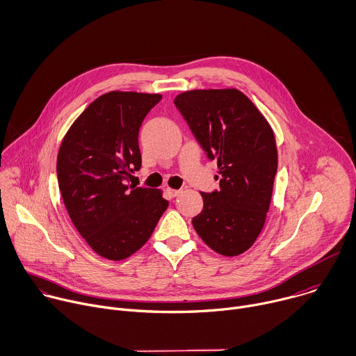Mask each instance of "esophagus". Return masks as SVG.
<instances>
[{"label":"esophagus","mask_w":356,"mask_h":356,"mask_svg":"<svg viewBox=\"0 0 356 356\" xmlns=\"http://www.w3.org/2000/svg\"><path fill=\"white\" fill-rule=\"evenodd\" d=\"M167 192H168L172 197H175V196H178V195H181V193H182V191H181V189H171V188H168V189H167Z\"/></svg>","instance_id":"1"}]
</instances>
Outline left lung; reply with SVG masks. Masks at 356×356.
I'll return each mask as SVG.
<instances>
[{
  "instance_id": "1",
  "label": "left lung",
  "mask_w": 356,
  "mask_h": 356,
  "mask_svg": "<svg viewBox=\"0 0 356 356\" xmlns=\"http://www.w3.org/2000/svg\"><path fill=\"white\" fill-rule=\"evenodd\" d=\"M174 102L219 170L220 191L200 192L203 210L193 229L213 251L237 257L265 225L277 170L273 130L237 88L185 91Z\"/></svg>"
}]
</instances>
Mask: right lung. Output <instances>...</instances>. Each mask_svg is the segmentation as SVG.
I'll return each instance as SVG.
<instances>
[{
    "mask_svg": "<svg viewBox=\"0 0 356 356\" xmlns=\"http://www.w3.org/2000/svg\"><path fill=\"white\" fill-rule=\"evenodd\" d=\"M161 94L111 91L70 126L57 154L68 216L101 257L120 261L143 247L168 207L161 189L126 184L141 167L138 129Z\"/></svg>",
    "mask_w": 356,
    "mask_h": 356,
    "instance_id": "add662e5",
    "label": "right lung"
}]
</instances>
